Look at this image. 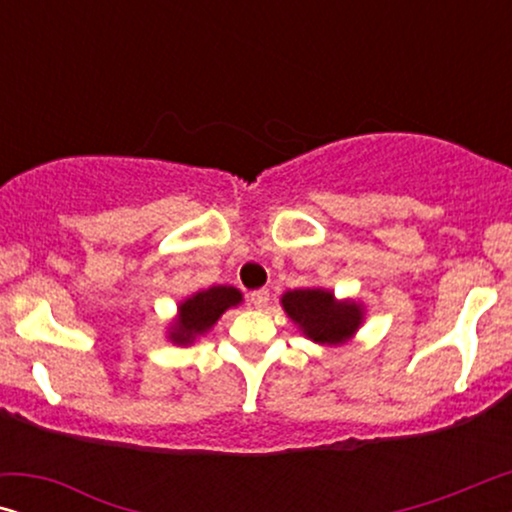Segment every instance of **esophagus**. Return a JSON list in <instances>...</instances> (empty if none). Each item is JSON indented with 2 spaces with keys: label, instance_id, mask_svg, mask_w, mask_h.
I'll return each mask as SVG.
<instances>
[{
  "label": "esophagus",
  "instance_id": "34e87169",
  "mask_svg": "<svg viewBox=\"0 0 512 512\" xmlns=\"http://www.w3.org/2000/svg\"><path fill=\"white\" fill-rule=\"evenodd\" d=\"M249 300H251V305L258 307V310H263V307H268V303H270V291L268 289L251 291L249 293Z\"/></svg>",
  "mask_w": 512,
  "mask_h": 512
}]
</instances>
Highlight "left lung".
<instances>
[{
	"mask_svg": "<svg viewBox=\"0 0 512 512\" xmlns=\"http://www.w3.org/2000/svg\"><path fill=\"white\" fill-rule=\"evenodd\" d=\"M282 305L307 338L324 345L347 340L361 324V307L338 303L331 291L296 289L284 293Z\"/></svg>",
	"mask_w": 512,
	"mask_h": 512,
	"instance_id": "8db88e82",
	"label": "left lung"
}]
</instances>
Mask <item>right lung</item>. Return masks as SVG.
Masks as SVG:
<instances>
[{"instance_id":"1","label":"right lung","mask_w":512,"mask_h":512,"mask_svg":"<svg viewBox=\"0 0 512 512\" xmlns=\"http://www.w3.org/2000/svg\"><path fill=\"white\" fill-rule=\"evenodd\" d=\"M242 300V293L233 286H212V289L195 293L186 303L179 307L177 326L172 328V340L177 345H188L195 340V335H202L207 328L216 324L228 307L237 305Z\"/></svg>"}]
</instances>
